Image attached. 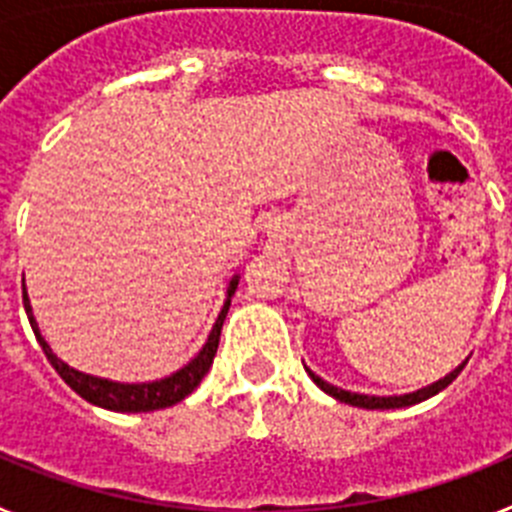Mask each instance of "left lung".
<instances>
[{
	"label": "left lung",
	"instance_id": "left-lung-1",
	"mask_svg": "<svg viewBox=\"0 0 512 512\" xmlns=\"http://www.w3.org/2000/svg\"><path fill=\"white\" fill-rule=\"evenodd\" d=\"M467 364V361H464ZM464 364L456 366L454 372L446 374L443 379H438V382L428 384V387H423V390L418 392H410V395H392V397H377V395H359V392H348V390H341V387H333V384H328L325 379H320L318 374L310 372L307 369V374H310V379L315 384H318L320 390L325 392V395L336 397V400L346 402V405H354V408H366V410H395V408H410V405H418V402L428 400V397L438 395L441 390H446L451 382H454L456 377L461 374V369H464Z\"/></svg>",
	"mask_w": 512,
	"mask_h": 512
}]
</instances>
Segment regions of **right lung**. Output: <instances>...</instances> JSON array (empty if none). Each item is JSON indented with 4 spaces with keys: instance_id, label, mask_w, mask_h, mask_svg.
Wrapping results in <instances>:
<instances>
[{
    "instance_id": "1",
    "label": "right lung",
    "mask_w": 512,
    "mask_h": 512,
    "mask_svg": "<svg viewBox=\"0 0 512 512\" xmlns=\"http://www.w3.org/2000/svg\"><path fill=\"white\" fill-rule=\"evenodd\" d=\"M238 274L230 279L228 284V297H225V305L217 315L215 325H212L210 336H207V343L202 346V351L189 361L187 366H182L179 372H174L171 377L156 379V382H140V384H125V382H112V379H102V377H92V374H84L74 366H69L66 361L58 359L56 354L51 351V346L45 343V338L40 336V328L35 323L33 307H30V297L25 292V284H22V305H25L27 320L33 325V333L38 338L40 348H43V354L48 356L51 366L61 374V379L69 384L71 390L76 395H81L92 405H99L104 410H115V413H151V410H161V408H171L176 402H182L184 397L192 395L200 382L205 379V374L210 372L212 359L217 354V343H220V330H223V320L228 315L230 307V297L235 295V287H238Z\"/></svg>"
}]
</instances>
